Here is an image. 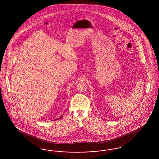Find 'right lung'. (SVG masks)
<instances>
[{
    "label": "right lung",
    "mask_w": 159,
    "mask_h": 159,
    "mask_svg": "<svg viewBox=\"0 0 159 159\" xmlns=\"http://www.w3.org/2000/svg\"><path fill=\"white\" fill-rule=\"evenodd\" d=\"M59 119H60V118H59Z\"/></svg>",
    "instance_id": "1"
}]
</instances>
